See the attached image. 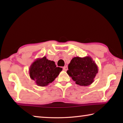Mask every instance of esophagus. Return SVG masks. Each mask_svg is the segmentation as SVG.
<instances>
[{
    "label": "esophagus",
    "mask_w": 123,
    "mask_h": 123,
    "mask_svg": "<svg viewBox=\"0 0 123 123\" xmlns=\"http://www.w3.org/2000/svg\"><path fill=\"white\" fill-rule=\"evenodd\" d=\"M63 69L64 70V71H67V70H68V67H67V66H66L63 67Z\"/></svg>",
    "instance_id": "1"
}]
</instances>
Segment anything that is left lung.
Here are the masks:
<instances>
[{"mask_svg": "<svg viewBox=\"0 0 123 123\" xmlns=\"http://www.w3.org/2000/svg\"><path fill=\"white\" fill-rule=\"evenodd\" d=\"M98 72L96 63L89 56L75 57L68 64L67 74L75 84L82 86L90 85Z\"/></svg>", "mask_w": 123, "mask_h": 123, "instance_id": "obj_1", "label": "left lung"}]
</instances>
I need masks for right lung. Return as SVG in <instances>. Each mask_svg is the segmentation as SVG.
<instances>
[{"instance_id": "right-lung-1", "label": "right lung", "mask_w": 123, "mask_h": 123, "mask_svg": "<svg viewBox=\"0 0 123 123\" xmlns=\"http://www.w3.org/2000/svg\"><path fill=\"white\" fill-rule=\"evenodd\" d=\"M62 70V68L56 67L54 61L44 56L33 62L29 68V74L37 85L44 87L54 81Z\"/></svg>"}]
</instances>
